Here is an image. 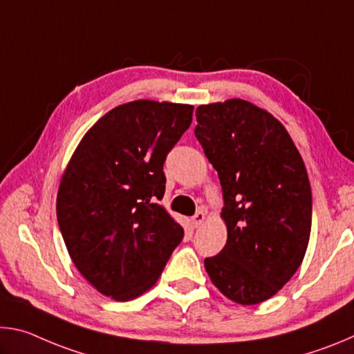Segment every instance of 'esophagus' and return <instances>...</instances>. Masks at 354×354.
<instances>
[{
    "mask_svg": "<svg viewBox=\"0 0 354 354\" xmlns=\"http://www.w3.org/2000/svg\"><path fill=\"white\" fill-rule=\"evenodd\" d=\"M206 218V214L203 211H196V214L192 217V223H194L195 227H200L203 225V221Z\"/></svg>",
    "mask_w": 354,
    "mask_h": 354,
    "instance_id": "34e87169",
    "label": "esophagus"
}]
</instances>
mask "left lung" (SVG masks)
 Listing matches in <instances>:
<instances>
[{"instance_id": "obj_1", "label": "left lung", "mask_w": 354, "mask_h": 354, "mask_svg": "<svg viewBox=\"0 0 354 354\" xmlns=\"http://www.w3.org/2000/svg\"><path fill=\"white\" fill-rule=\"evenodd\" d=\"M195 137L218 173L225 248L206 257L214 286L245 306L273 297L301 266L313 225L306 167L277 118L245 100L196 109Z\"/></svg>"}]
</instances>
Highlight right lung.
<instances>
[{
    "label": "right lung",
    "instance_id": "add662e5",
    "mask_svg": "<svg viewBox=\"0 0 354 354\" xmlns=\"http://www.w3.org/2000/svg\"><path fill=\"white\" fill-rule=\"evenodd\" d=\"M194 106L139 100L115 107L84 136L57 192V223L77 270L128 301L154 286L184 237L159 205L164 162Z\"/></svg>",
    "mask_w": 354,
    "mask_h": 354
}]
</instances>
